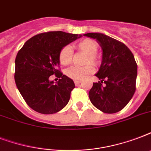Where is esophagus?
Instances as JSON below:
<instances>
[{"label":"esophagus","instance_id":"obj_1","mask_svg":"<svg viewBox=\"0 0 151 151\" xmlns=\"http://www.w3.org/2000/svg\"><path fill=\"white\" fill-rule=\"evenodd\" d=\"M81 83V81H74V84L75 85H78Z\"/></svg>","mask_w":151,"mask_h":151}]
</instances>
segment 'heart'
<instances>
[{
  "label": "heart",
  "mask_w": 151,
  "mask_h": 151,
  "mask_svg": "<svg viewBox=\"0 0 151 151\" xmlns=\"http://www.w3.org/2000/svg\"><path fill=\"white\" fill-rule=\"evenodd\" d=\"M75 47L78 52L86 54L84 63L88 64L83 66H70L66 69V74L68 78L73 80L80 81L85 78V76L93 72V67L91 64H89V63L95 66H98L101 63V57L99 55L97 54L99 45L92 39L86 38L81 40L76 44ZM73 56V51L70 46H64L59 52V63L63 66H67L71 63Z\"/></svg>",
  "instance_id": "1"
}]
</instances>
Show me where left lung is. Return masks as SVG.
Masks as SVG:
<instances>
[{"instance_id":"8db88e82","label":"left lung","mask_w":151,"mask_h":151,"mask_svg":"<svg viewBox=\"0 0 151 151\" xmlns=\"http://www.w3.org/2000/svg\"><path fill=\"white\" fill-rule=\"evenodd\" d=\"M103 48V60L96 74L100 81L93 83L88 96L101 111L114 114L129 103L136 91L137 64L132 52L124 44L103 34L88 33Z\"/></svg>"}]
</instances>
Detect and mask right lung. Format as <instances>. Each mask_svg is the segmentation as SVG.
Segmentation results:
<instances>
[{
	"label": "right lung",
	"instance_id": "obj_1",
	"mask_svg": "<svg viewBox=\"0 0 151 151\" xmlns=\"http://www.w3.org/2000/svg\"><path fill=\"white\" fill-rule=\"evenodd\" d=\"M81 35L50 31L35 35L24 44L15 58V81L29 107L43 114L61 110L68 103L75 85L63 75L59 67V54ZM55 74L56 84L49 81Z\"/></svg>",
	"mask_w": 151,
	"mask_h": 151
}]
</instances>
